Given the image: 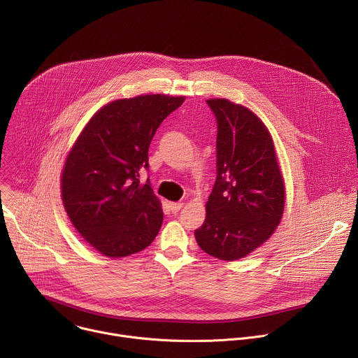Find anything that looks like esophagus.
I'll list each match as a JSON object with an SVG mask.
<instances>
[{
    "label": "esophagus",
    "instance_id": "esophagus-1",
    "mask_svg": "<svg viewBox=\"0 0 358 358\" xmlns=\"http://www.w3.org/2000/svg\"><path fill=\"white\" fill-rule=\"evenodd\" d=\"M169 208L173 214H177L182 208V203L181 202H169Z\"/></svg>",
    "mask_w": 358,
    "mask_h": 358
}]
</instances>
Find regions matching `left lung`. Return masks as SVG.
<instances>
[{
	"instance_id": "1",
	"label": "left lung",
	"mask_w": 358,
	"mask_h": 358,
	"mask_svg": "<svg viewBox=\"0 0 358 358\" xmlns=\"http://www.w3.org/2000/svg\"><path fill=\"white\" fill-rule=\"evenodd\" d=\"M217 119V178L207 215L195 229L199 248L236 261L266 242L279 225L285 184L272 137L249 109L227 99L207 100Z\"/></svg>"
}]
</instances>
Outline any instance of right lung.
<instances>
[{
    "label": "right lung",
    "instance_id": "obj_1",
    "mask_svg": "<svg viewBox=\"0 0 358 358\" xmlns=\"http://www.w3.org/2000/svg\"><path fill=\"white\" fill-rule=\"evenodd\" d=\"M184 97L145 94L101 108L68 155L62 201L76 231L109 258L147 248L163 224V210L150 181L148 147L162 122Z\"/></svg>",
    "mask_w": 358,
    "mask_h": 358
}]
</instances>
